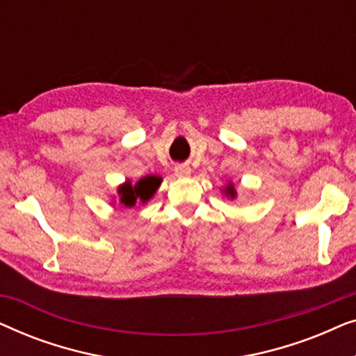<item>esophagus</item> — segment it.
Listing matches in <instances>:
<instances>
[{"label":"esophagus","mask_w":356,"mask_h":356,"mask_svg":"<svg viewBox=\"0 0 356 356\" xmlns=\"http://www.w3.org/2000/svg\"><path fill=\"white\" fill-rule=\"evenodd\" d=\"M175 175H177V177H189V175H191V168H189L188 165H178V167L175 168Z\"/></svg>","instance_id":"1"}]
</instances>
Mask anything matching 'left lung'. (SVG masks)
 Masks as SVG:
<instances>
[{
  "label": "left lung",
  "instance_id": "obj_1",
  "mask_svg": "<svg viewBox=\"0 0 356 356\" xmlns=\"http://www.w3.org/2000/svg\"><path fill=\"white\" fill-rule=\"evenodd\" d=\"M223 193H225V196L227 197H230V199H235L236 197V191H235V186H233L232 183H228V186L223 189Z\"/></svg>",
  "mask_w": 356,
  "mask_h": 356
}]
</instances>
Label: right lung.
<instances>
[{
  "label": "right lung",
  "instance_id": "add662e5",
  "mask_svg": "<svg viewBox=\"0 0 356 356\" xmlns=\"http://www.w3.org/2000/svg\"><path fill=\"white\" fill-rule=\"evenodd\" d=\"M162 178L155 177V175H149V177L140 178L138 183H131L129 179L126 183L118 186V199L120 204L124 207H134L136 204H145L150 197L157 191Z\"/></svg>",
  "mask_w": 356,
  "mask_h": 356
}]
</instances>
